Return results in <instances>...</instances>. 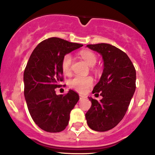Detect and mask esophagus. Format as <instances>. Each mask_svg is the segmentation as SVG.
Segmentation results:
<instances>
[{"instance_id": "esophagus-1", "label": "esophagus", "mask_w": 155, "mask_h": 155, "mask_svg": "<svg viewBox=\"0 0 155 155\" xmlns=\"http://www.w3.org/2000/svg\"><path fill=\"white\" fill-rule=\"evenodd\" d=\"M85 98H86V96H83V95H79V99H80V100H82V99H84Z\"/></svg>"}]
</instances>
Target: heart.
I'll return each mask as SVG.
<instances>
[{
	"mask_svg": "<svg viewBox=\"0 0 155 155\" xmlns=\"http://www.w3.org/2000/svg\"><path fill=\"white\" fill-rule=\"evenodd\" d=\"M81 58L85 61V62L89 66L93 67L96 64L97 61V57L94 53L90 51H82L80 52ZM72 58L70 54H66L63 57L61 61V68L65 74H69L71 71ZM94 80L91 76H75L69 80V84L70 87L79 92H85L88 88L93 85Z\"/></svg>",
	"mask_w": 155,
	"mask_h": 155,
	"instance_id": "b5f03b06",
	"label": "heart"
}]
</instances>
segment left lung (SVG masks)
<instances>
[{"label": "left lung", "instance_id": "left-lung-1", "mask_svg": "<svg viewBox=\"0 0 155 155\" xmlns=\"http://www.w3.org/2000/svg\"><path fill=\"white\" fill-rule=\"evenodd\" d=\"M86 47L101 55L104 71L92 91L99 93L103 98L98 101L88 98L91 107L86 119L91 129L108 131L116 126L127 112L135 91V69L126 54L115 46L101 43Z\"/></svg>", "mask_w": 155, "mask_h": 155}]
</instances>
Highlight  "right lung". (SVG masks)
Returning a JSON list of instances; mask_svg holds the SVG:
<instances>
[{
  "label": "right lung",
  "mask_w": 155,
  "mask_h": 155,
  "mask_svg": "<svg viewBox=\"0 0 155 155\" xmlns=\"http://www.w3.org/2000/svg\"><path fill=\"white\" fill-rule=\"evenodd\" d=\"M82 46L50 38L41 42L29 58L23 75L25 98L32 120L43 130L59 133L69 124L70 113L79 96L72 90L57 95L55 88L63 81V57Z\"/></svg>",
  "instance_id": "add662e5"
}]
</instances>
